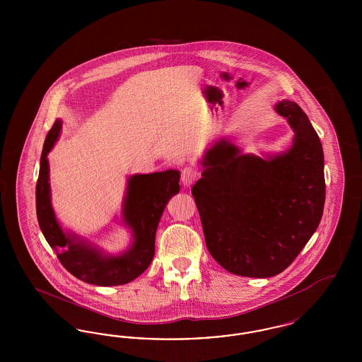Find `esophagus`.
<instances>
[{
    "instance_id": "1",
    "label": "esophagus",
    "mask_w": 362,
    "mask_h": 362,
    "mask_svg": "<svg viewBox=\"0 0 362 362\" xmlns=\"http://www.w3.org/2000/svg\"><path fill=\"white\" fill-rule=\"evenodd\" d=\"M197 177H198V173H197L194 168L186 167V168L182 170L180 180H182V183H183V186L189 187V186L197 180Z\"/></svg>"
}]
</instances>
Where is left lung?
I'll use <instances>...</instances> for the list:
<instances>
[{"label":"left lung","mask_w":362,"mask_h":362,"mask_svg":"<svg viewBox=\"0 0 362 362\" xmlns=\"http://www.w3.org/2000/svg\"><path fill=\"white\" fill-rule=\"evenodd\" d=\"M276 111L294 132L286 152L266 158L241 155L223 138L204 156L202 177L191 189L207 250L232 274L282 273L323 216L326 182L319 136L298 104L282 100Z\"/></svg>","instance_id":"obj_1"}]
</instances>
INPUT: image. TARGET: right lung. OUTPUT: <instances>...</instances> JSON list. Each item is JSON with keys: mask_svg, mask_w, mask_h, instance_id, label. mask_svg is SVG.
Returning <instances> with one entry per match:
<instances>
[{"mask_svg": "<svg viewBox=\"0 0 362 362\" xmlns=\"http://www.w3.org/2000/svg\"><path fill=\"white\" fill-rule=\"evenodd\" d=\"M61 121H55L43 144L36 183V216L45 239L70 274L99 286L124 285L141 276L155 255V238L160 217L170 198L179 192L180 173L133 175L123 199V223L133 233V244L121 255H107L90 243L66 233L55 218L50 199L47 155L59 137Z\"/></svg>", "mask_w": 362, "mask_h": 362, "instance_id": "right-lung-1", "label": "right lung"}]
</instances>
